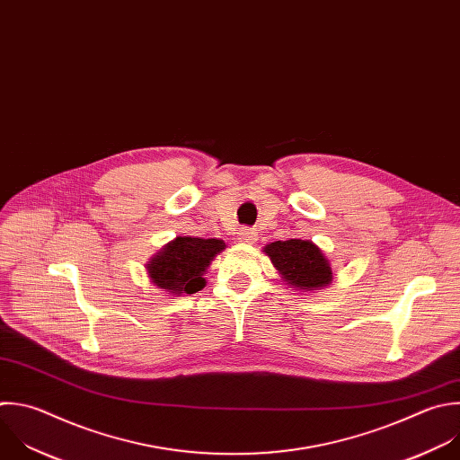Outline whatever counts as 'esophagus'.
<instances>
[{"label":"esophagus","mask_w":460,"mask_h":460,"mask_svg":"<svg viewBox=\"0 0 460 460\" xmlns=\"http://www.w3.org/2000/svg\"><path fill=\"white\" fill-rule=\"evenodd\" d=\"M256 238H258V234H256V231H254V229H249V227H242V229L238 231V242H243V243H252V242H256Z\"/></svg>","instance_id":"obj_1"}]
</instances>
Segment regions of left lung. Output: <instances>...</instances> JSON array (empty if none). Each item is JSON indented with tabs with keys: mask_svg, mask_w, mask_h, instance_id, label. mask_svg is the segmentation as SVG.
<instances>
[{
	"mask_svg": "<svg viewBox=\"0 0 460 460\" xmlns=\"http://www.w3.org/2000/svg\"><path fill=\"white\" fill-rule=\"evenodd\" d=\"M281 279L301 292L320 290L331 285L332 269L318 245L309 240H278L263 247Z\"/></svg>",
	"mask_w": 460,
	"mask_h": 460,
	"instance_id": "left-lung-1",
	"label": "left lung"
}]
</instances>
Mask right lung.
<instances>
[{
  "label": "right lung",
  "mask_w": 460,
  "mask_h": 460,
  "mask_svg": "<svg viewBox=\"0 0 460 460\" xmlns=\"http://www.w3.org/2000/svg\"><path fill=\"white\" fill-rule=\"evenodd\" d=\"M222 249L226 243L218 238L177 236L147 261L146 269L151 281L168 294H193L204 288L206 269Z\"/></svg>",
  "instance_id": "right-lung-1"
}]
</instances>
